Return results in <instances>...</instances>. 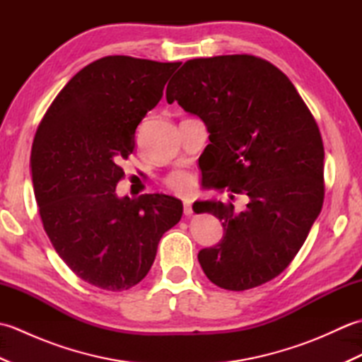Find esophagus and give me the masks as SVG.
Listing matches in <instances>:
<instances>
[{"mask_svg":"<svg viewBox=\"0 0 362 362\" xmlns=\"http://www.w3.org/2000/svg\"><path fill=\"white\" fill-rule=\"evenodd\" d=\"M183 214H185V216H191V214H193V206H191V201L183 202Z\"/></svg>","mask_w":362,"mask_h":362,"instance_id":"34e87169","label":"esophagus"}]
</instances>
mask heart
I'll return each mask as SVG.
<instances>
[{
	"label": "heart",
	"mask_w": 362,
	"mask_h": 362,
	"mask_svg": "<svg viewBox=\"0 0 362 362\" xmlns=\"http://www.w3.org/2000/svg\"><path fill=\"white\" fill-rule=\"evenodd\" d=\"M168 187L179 194H187L194 187V177L187 171H175L166 179Z\"/></svg>",
	"instance_id": "heart-1"
}]
</instances>
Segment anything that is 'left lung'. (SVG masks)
<instances>
[{
	"instance_id": "obj_1",
	"label": "left lung",
	"mask_w": 362,
	"mask_h": 362,
	"mask_svg": "<svg viewBox=\"0 0 362 362\" xmlns=\"http://www.w3.org/2000/svg\"><path fill=\"white\" fill-rule=\"evenodd\" d=\"M169 83L166 101L201 118L210 134L206 188L249 197L240 213L221 201L194 202L196 213L224 227L199 263L219 288L259 286L289 266L322 210L325 153L316 119L286 74L247 54L188 60Z\"/></svg>"
}]
</instances>
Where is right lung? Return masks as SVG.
<instances>
[{"instance_id":"right-lung-1","label":"right lung","mask_w":362,"mask_h":362,"mask_svg":"<svg viewBox=\"0 0 362 362\" xmlns=\"http://www.w3.org/2000/svg\"><path fill=\"white\" fill-rule=\"evenodd\" d=\"M180 62L127 56L96 60L73 76L37 129L30 151L45 232L71 271L105 291L140 283L183 205L166 194H117L135 130L163 96Z\"/></svg>"}]
</instances>
